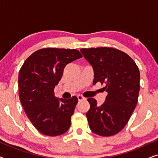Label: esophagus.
<instances>
[{"label":"esophagus","instance_id":"obj_1","mask_svg":"<svg viewBox=\"0 0 158 158\" xmlns=\"http://www.w3.org/2000/svg\"><path fill=\"white\" fill-rule=\"evenodd\" d=\"M77 99H78L79 101H85L86 98H84L82 96H77Z\"/></svg>","mask_w":158,"mask_h":158}]
</instances>
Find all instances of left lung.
<instances>
[{"mask_svg": "<svg viewBox=\"0 0 158 158\" xmlns=\"http://www.w3.org/2000/svg\"><path fill=\"white\" fill-rule=\"evenodd\" d=\"M94 71L93 84H104L108 93L102 105L90 98L86 114L90 129L103 137L116 135L129 122L138 101L140 74L135 62L124 52L112 47L81 49Z\"/></svg>", "mask_w": 158, "mask_h": 158, "instance_id": "left-lung-1", "label": "left lung"}]
</instances>
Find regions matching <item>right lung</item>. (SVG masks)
I'll return each mask as SVG.
<instances>
[{
  "mask_svg": "<svg viewBox=\"0 0 158 158\" xmlns=\"http://www.w3.org/2000/svg\"><path fill=\"white\" fill-rule=\"evenodd\" d=\"M82 57L77 49L43 48L31 54L19 73V96L27 117L43 135L55 137L66 132L78 100L57 98L55 85L67 64Z\"/></svg>",
  "mask_w": 158,
  "mask_h": 158,
  "instance_id": "obj_1",
  "label": "right lung"
}]
</instances>
